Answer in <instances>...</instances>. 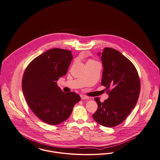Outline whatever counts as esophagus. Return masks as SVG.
Listing matches in <instances>:
<instances>
[{"label":"esophagus","mask_w":160,"mask_h":160,"mask_svg":"<svg viewBox=\"0 0 160 160\" xmlns=\"http://www.w3.org/2000/svg\"><path fill=\"white\" fill-rule=\"evenodd\" d=\"M81 98L82 99H87L89 98L88 96L83 95H81Z\"/></svg>","instance_id":"1"}]
</instances>
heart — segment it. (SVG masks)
<instances>
[{"mask_svg":"<svg viewBox=\"0 0 160 160\" xmlns=\"http://www.w3.org/2000/svg\"><path fill=\"white\" fill-rule=\"evenodd\" d=\"M90 61H92V60H91V61H88V62H90Z\"/></svg>","mask_w":160,"mask_h":160,"instance_id":"b5f03b06","label":"heart"}]
</instances>
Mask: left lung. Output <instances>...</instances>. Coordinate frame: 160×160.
I'll return each mask as SVG.
<instances>
[{
  "mask_svg": "<svg viewBox=\"0 0 160 160\" xmlns=\"http://www.w3.org/2000/svg\"><path fill=\"white\" fill-rule=\"evenodd\" d=\"M101 54L103 66L101 85L106 87L108 98L103 102L99 98H95L98 109L92 116L98 124L112 128L123 122L135 108L140 81L134 65L119 52L105 48Z\"/></svg>",
  "mask_w": 160,
  "mask_h": 160,
  "instance_id": "1",
  "label": "left lung"
}]
</instances>
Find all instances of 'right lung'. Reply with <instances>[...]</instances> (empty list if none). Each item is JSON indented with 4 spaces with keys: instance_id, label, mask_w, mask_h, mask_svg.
<instances>
[{
    "instance_id": "add662e5",
    "label": "right lung",
    "mask_w": 160,
    "mask_h": 160,
    "mask_svg": "<svg viewBox=\"0 0 160 160\" xmlns=\"http://www.w3.org/2000/svg\"><path fill=\"white\" fill-rule=\"evenodd\" d=\"M72 59L71 51L53 48L34 59L23 73L22 88L27 102L35 115L48 124L68 119L81 100L75 92H63L56 82L66 75Z\"/></svg>"
}]
</instances>
